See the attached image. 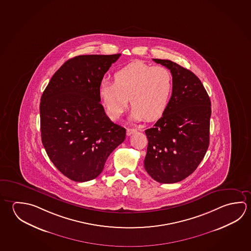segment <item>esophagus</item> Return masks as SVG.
Segmentation results:
<instances>
[{
	"label": "esophagus",
	"mask_w": 251,
	"mask_h": 251,
	"mask_svg": "<svg viewBox=\"0 0 251 251\" xmlns=\"http://www.w3.org/2000/svg\"><path fill=\"white\" fill-rule=\"evenodd\" d=\"M136 128H127L126 133H127V136H131L132 134H134V133H136Z\"/></svg>",
	"instance_id": "esophagus-1"
}]
</instances>
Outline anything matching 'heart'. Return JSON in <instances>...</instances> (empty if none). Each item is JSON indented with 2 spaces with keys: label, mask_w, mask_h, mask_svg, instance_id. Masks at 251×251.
<instances>
[{
  "label": "heart",
  "mask_w": 251,
  "mask_h": 251,
  "mask_svg": "<svg viewBox=\"0 0 251 251\" xmlns=\"http://www.w3.org/2000/svg\"><path fill=\"white\" fill-rule=\"evenodd\" d=\"M113 78L114 83L102 81L99 90L111 119H118L123 115L128 99L134 106V121H154L167 110L174 87L173 75L167 68L136 61L115 71Z\"/></svg>",
  "instance_id": "b5f03b06"
}]
</instances>
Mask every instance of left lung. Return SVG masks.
<instances>
[{
	"mask_svg": "<svg viewBox=\"0 0 251 251\" xmlns=\"http://www.w3.org/2000/svg\"><path fill=\"white\" fill-rule=\"evenodd\" d=\"M171 71L174 87L167 110L145 130L146 172L160 183H175L193 173L210 143L211 100L193 72L169 60L153 59Z\"/></svg>",
	"mask_w": 251,
	"mask_h": 251,
	"instance_id": "left-lung-1",
	"label": "left lung"
}]
</instances>
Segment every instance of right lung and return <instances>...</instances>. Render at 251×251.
I'll use <instances>...</instances> for the list:
<instances>
[{
    "mask_svg": "<svg viewBox=\"0 0 251 251\" xmlns=\"http://www.w3.org/2000/svg\"><path fill=\"white\" fill-rule=\"evenodd\" d=\"M121 53L68 60L49 81L40 105L41 141L49 158L69 179L84 182L101 174L126 129L111 122L100 86Z\"/></svg>",
    "mask_w": 251,
    "mask_h": 251,
    "instance_id": "add662e5",
    "label": "right lung"
}]
</instances>
